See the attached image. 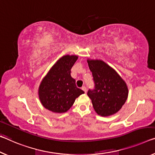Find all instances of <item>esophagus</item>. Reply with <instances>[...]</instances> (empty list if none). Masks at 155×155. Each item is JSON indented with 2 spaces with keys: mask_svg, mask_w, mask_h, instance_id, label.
Instances as JSON below:
<instances>
[{
  "mask_svg": "<svg viewBox=\"0 0 155 155\" xmlns=\"http://www.w3.org/2000/svg\"><path fill=\"white\" fill-rule=\"evenodd\" d=\"M82 89L83 90V91H84L85 93H87V87H85V86H83V87H82Z\"/></svg>",
  "mask_w": 155,
  "mask_h": 155,
  "instance_id": "esophagus-1",
  "label": "esophagus"
}]
</instances>
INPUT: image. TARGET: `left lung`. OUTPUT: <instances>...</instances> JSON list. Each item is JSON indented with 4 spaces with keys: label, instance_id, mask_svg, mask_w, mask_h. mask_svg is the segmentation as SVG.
Returning a JSON list of instances; mask_svg holds the SVG:
<instances>
[{
    "label": "left lung",
    "instance_id": "left-lung-1",
    "mask_svg": "<svg viewBox=\"0 0 155 155\" xmlns=\"http://www.w3.org/2000/svg\"><path fill=\"white\" fill-rule=\"evenodd\" d=\"M94 81V89L87 95L94 110L101 116H109L120 110L128 96L127 86L117 72L98 59H88Z\"/></svg>",
    "mask_w": 155,
    "mask_h": 155
}]
</instances>
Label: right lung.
<instances>
[{
  "label": "right lung",
  "instance_id": "right-lung-1",
  "mask_svg": "<svg viewBox=\"0 0 155 155\" xmlns=\"http://www.w3.org/2000/svg\"><path fill=\"white\" fill-rule=\"evenodd\" d=\"M77 55H64L52 66L39 87V97L42 105L54 113L66 112L75 99L84 94L76 87L71 69Z\"/></svg>",
  "mask_w": 155,
  "mask_h": 155
}]
</instances>
